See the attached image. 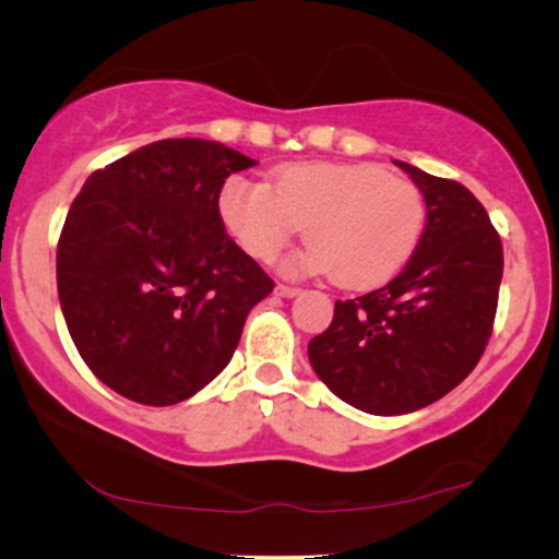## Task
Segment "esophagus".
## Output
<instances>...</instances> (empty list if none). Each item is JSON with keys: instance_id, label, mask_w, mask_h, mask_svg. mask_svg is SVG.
<instances>
[{"instance_id": "1", "label": "esophagus", "mask_w": 559, "mask_h": 559, "mask_svg": "<svg viewBox=\"0 0 559 559\" xmlns=\"http://www.w3.org/2000/svg\"><path fill=\"white\" fill-rule=\"evenodd\" d=\"M274 295H280V297H295V295H300V287L277 285V287H274Z\"/></svg>"}]
</instances>
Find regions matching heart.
I'll return each mask as SVG.
<instances>
[{
    "instance_id": "b5f03b06",
    "label": "heart",
    "mask_w": 559,
    "mask_h": 559,
    "mask_svg": "<svg viewBox=\"0 0 559 559\" xmlns=\"http://www.w3.org/2000/svg\"><path fill=\"white\" fill-rule=\"evenodd\" d=\"M218 211L239 247L259 262H274L305 226L310 247L285 270L335 274L350 289L396 277L427 224L423 190L373 165H289L272 188L234 178L221 190Z\"/></svg>"
}]
</instances>
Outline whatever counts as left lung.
I'll return each instance as SVG.
<instances>
[{
    "instance_id": "obj_1",
    "label": "left lung",
    "mask_w": 559,
    "mask_h": 559,
    "mask_svg": "<svg viewBox=\"0 0 559 559\" xmlns=\"http://www.w3.org/2000/svg\"><path fill=\"white\" fill-rule=\"evenodd\" d=\"M427 203L423 241L384 287L335 302L308 343L335 396L369 415H407L455 389L491 338L503 274L499 231L461 182L394 159Z\"/></svg>"
}]
</instances>
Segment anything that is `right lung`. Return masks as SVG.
<instances>
[{"label":"right lung","mask_w":559,"mask_h":559,"mask_svg":"<svg viewBox=\"0 0 559 559\" xmlns=\"http://www.w3.org/2000/svg\"><path fill=\"white\" fill-rule=\"evenodd\" d=\"M254 159L209 140H159L75 195L58 239L68 333L96 379L167 407L216 379L274 282L226 234L218 195Z\"/></svg>","instance_id":"1"}]
</instances>
